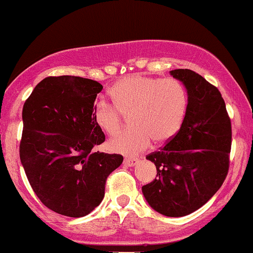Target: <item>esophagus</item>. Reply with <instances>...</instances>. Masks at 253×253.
<instances>
[{
  "instance_id": "1",
  "label": "esophagus",
  "mask_w": 253,
  "mask_h": 253,
  "mask_svg": "<svg viewBox=\"0 0 253 253\" xmlns=\"http://www.w3.org/2000/svg\"><path fill=\"white\" fill-rule=\"evenodd\" d=\"M139 163V159L138 158H126L124 161V164L126 165V167H134Z\"/></svg>"
}]
</instances>
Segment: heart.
<instances>
[{"instance_id":"heart-1","label":"heart","mask_w":253,"mask_h":253,"mask_svg":"<svg viewBox=\"0 0 253 253\" xmlns=\"http://www.w3.org/2000/svg\"><path fill=\"white\" fill-rule=\"evenodd\" d=\"M113 103L96 101L92 120L102 132L115 134L129 115L132 128L125 130L107 144L112 152L136 155L150 146L169 143L178 133L188 109V92L176 78L130 75L109 90Z\"/></svg>"}]
</instances>
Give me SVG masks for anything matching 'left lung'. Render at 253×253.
<instances>
[{"label": "left lung", "instance_id": "1", "mask_svg": "<svg viewBox=\"0 0 253 253\" xmlns=\"http://www.w3.org/2000/svg\"><path fill=\"white\" fill-rule=\"evenodd\" d=\"M171 75L187 88V114L169 143L146 156L156 165L157 176L141 190L153 210L178 217L201 208L226 179L232 125L215 85L189 69Z\"/></svg>", "mask_w": 253, "mask_h": 253}]
</instances>
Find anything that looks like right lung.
<instances>
[{
	"mask_svg": "<svg viewBox=\"0 0 253 253\" xmlns=\"http://www.w3.org/2000/svg\"><path fill=\"white\" fill-rule=\"evenodd\" d=\"M102 89L88 78L50 76L24 104L20 161L38 199L62 215L81 217L94 211L107 178L124 161L117 153L92 151L106 140L92 120Z\"/></svg>",
	"mask_w": 253,
	"mask_h": 253,
	"instance_id": "obj_1",
	"label": "right lung"
}]
</instances>
